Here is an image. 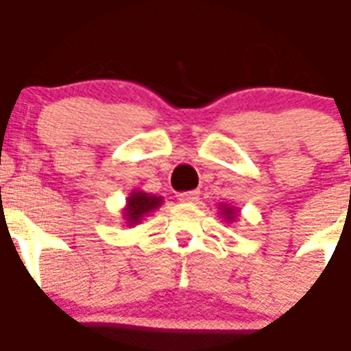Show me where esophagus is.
<instances>
[{
    "label": "esophagus",
    "mask_w": 351,
    "mask_h": 351,
    "mask_svg": "<svg viewBox=\"0 0 351 351\" xmlns=\"http://www.w3.org/2000/svg\"><path fill=\"white\" fill-rule=\"evenodd\" d=\"M178 201L180 203H195V201H199V191H184V193H178Z\"/></svg>",
    "instance_id": "34e87169"
}]
</instances>
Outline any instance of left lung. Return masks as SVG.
<instances>
[{
    "mask_svg": "<svg viewBox=\"0 0 351 351\" xmlns=\"http://www.w3.org/2000/svg\"><path fill=\"white\" fill-rule=\"evenodd\" d=\"M218 206H220V216L223 218V220L229 221V223H231V221H235L237 210L233 208V206L226 205V203H221V205H218Z\"/></svg>",
    "mask_w": 351,
    "mask_h": 351,
    "instance_id": "1",
    "label": "left lung"
}]
</instances>
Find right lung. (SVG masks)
<instances>
[{
    "instance_id": "add662e5",
    "label": "right lung",
    "mask_w": 351,
    "mask_h": 351,
    "mask_svg": "<svg viewBox=\"0 0 351 351\" xmlns=\"http://www.w3.org/2000/svg\"><path fill=\"white\" fill-rule=\"evenodd\" d=\"M163 205V197L152 195L143 190L131 191L125 199V206L122 210V218L128 228H133L145 220V216H150L154 210H158Z\"/></svg>"
}]
</instances>
